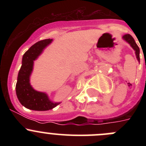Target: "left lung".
<instances>
[{"instance_id": "1", "label": "left lung", "mask_w": 146, "mask_h": 146, "mask_svg": "<svg viewBox=\"0 0 146 146\" xmlns=\"http://www.w3.org/2000/svg\"><path fill=\"white\" fill-rule=\"evenodd\" d=\"M122 39H123V40L126 41L127 43H129L131 46L133 48V50L135 51V54H136L137 59H138V62H140V56H139L140 49H139V47H138V45L136 44L134 39L132 37L131 35H129V34H126V35H123V36H122Z\"/></svg>"}]
</instances>
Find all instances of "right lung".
<instances>
[{"label":"right lung","instance_id":"obj_1","mask_svg":"<svg viewBox=\"0 0 146 146\" xmlns=\"http://www.w3.org/2000/svg\"><path fill=\"white\" fill-rule=\"evenodd\" d=\"M53 39H44L32 45L23 56L16 83V95L22 105L35 111H47L56 107L61 102L50 100L45 92L34 89L29 82V78L33 70L34 61L38 58L43 50L51 43Z\"/></svg>","mask_w":146,"mask_h":146}]
</instances>
